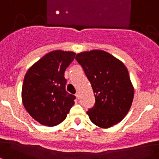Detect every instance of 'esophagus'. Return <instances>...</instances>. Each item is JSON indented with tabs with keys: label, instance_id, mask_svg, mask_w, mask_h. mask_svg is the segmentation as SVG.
I'll return each mask as SVG.
<instances>
[{
	"label": "esophagus",
	"instance_id": "esophagus-1",
	"mask_svg": "<svg viewBox=\"0 0 159 159\" xmlns=\"http://www.w3.org/2000/svg\"><path fill=\"white\" fill-rule=\"evenodd\" d=\"M75 96L77 97V99H80V94L79 92H77V93H75Z\"/></svg>",
	"mask_w": 159,
	"mask_h": 159
}]
</instances>
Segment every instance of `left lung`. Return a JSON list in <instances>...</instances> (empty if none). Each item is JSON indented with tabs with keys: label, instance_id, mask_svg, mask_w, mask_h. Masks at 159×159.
I'll return each mask as SVG.
<instances>
[{
	"label": "left lung",
	"instance_id": "8db88e82",
	"mask_svg": "<svg viewBox=\"0 0 159 159\" xmlns=\"http://www.w3.org/2000/svg\"><path fill=\"white\" fill-rule=\"evenodd\" d=\"M95 97V104L87 111L91 122L107 129L118 124L132 105L134 89L124 63L104 50L77 54Z\"/></svg>",
	"mask_w": 159,
	"mask_h": 159
}]
</instances>
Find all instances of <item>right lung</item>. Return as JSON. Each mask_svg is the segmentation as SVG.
I'll return each instance as SVG.
<instances>
[{
    "instance_id": "add662e5",
    "label": "right lung",
    "mask_w": 159,
    "mask_h": 159,
    "mask_svg": "<svg viewBox=\"0 0 159 159\" xmlns=\"http://www.w3.org/2000/svg\"><path fill=\"white\" fill-rule=\"evenodd\" d=\"M75 56L72 51L54 50L27 70L22 85L25 109L45 126L60 124L75 104V96L66 90L65 71Z\"/></svg>"
}]
</instances>
